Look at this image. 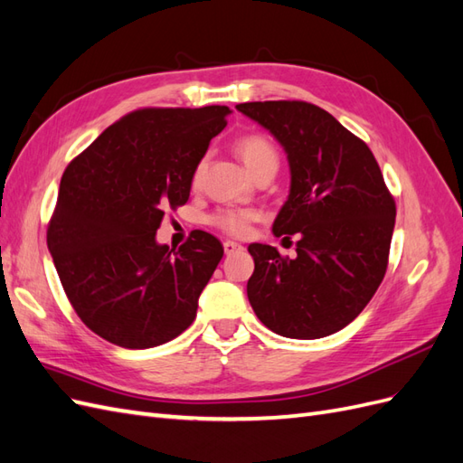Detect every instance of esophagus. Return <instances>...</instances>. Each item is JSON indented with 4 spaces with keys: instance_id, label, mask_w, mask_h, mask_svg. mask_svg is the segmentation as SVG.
Wrapping results in <instances>:
<instances>
[{
    "instance_id": "34e87169",
    "label": "esophagus",
    "mask_w": 463,
    "mask_h": 463,
    "mask_svg": "<svg viewBox=\"0 0 463 463\" xmlns=\"http://www.w3.org/2000/svg\"><path fill=\"white\" fill-rule=\"evenodd\" d=\"M243 247L240 245V243H235V241H223V253L226 255H233V253H240Z\"/></svg>"
}]
</instances>
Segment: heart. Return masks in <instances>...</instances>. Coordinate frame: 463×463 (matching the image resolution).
I'll use <instances>...</instances> for the list:
<instances>
[{
    "label": "heart",
    "instance_id": "obj_1",
    "mask_svg": "<svg viewBox=\"0 0 463 463\" xmlns=\"http://www.w3.org/2000/svg\"><path fill=\"white\" fill-rule=\"evenodd\" d=\"M235 148L250 174H255L266 164H278L276 148L272 146L269 138H264L260 135H249V137L240 138ZM204 167H206V160L203 158L193 172L194 184H197V181L203 177ZM253 220H255V213H250V210H243V208H222L213 218H210V222H213L214 226H218L220 230H223L230 235H237V237L245 235L249 232V223Z\"/></svg>",
    "mask_w": 463,
    "mask_h": 463
}]
</instances>
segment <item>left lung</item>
<instances>
[{
  "label": "left lung",
  "mask_w": 463,
  "mask_h": 463,
  "mask_svg": "<svg viewBox=\"0 0 463 463\" xmlns=\"http://www.w3.org/2000/svg\"><path fill=\"white\" fill-rule=\"evenodd\" d=\"M235 108L284 148L289 194L272 232L299 235L293 259L270 245H249L255 260L249 303L262 325L284 338H325L345 328L381 286L394 199L369 146L328 111L288 100Z\"/></svg>",
  "instance_id": "8db88e82"
}]
</instances>
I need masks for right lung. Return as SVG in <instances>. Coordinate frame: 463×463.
Returning <instances> with one entry per match:
<instances>
[{
	"label": "right lung",
	"instance_id": "obj_1",
	"mask_svg": "<svg viewBox=\"0 0 463 463\" xmlns=\"http://www.w3.org/2000/svg\"><path fill=\"white\" fill-rule=\"evenodd\" d=\"M230 114L228 106L137 109L67 165L48 249L73 309L100 338L156 347L197 317L223 247L197 230L175 250L156 230L165 206L189 201L194 167Z\"/></svg>",
	"mask_w": 463,
	"mask_h": 463
}]
</instances>
